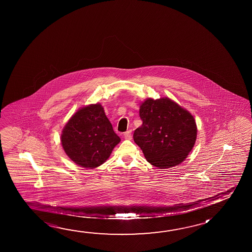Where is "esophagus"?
<instances>
[{
    "instance_id": "esophagus-1",
    "label": "esophagus",
    "mask_w": 252,
    "mask_h": 252,
    "mask_svg": "<svg viewBox=\"0 0 252 252\" xmlns=\"http://www.w3.org/2000/svg\"><path fill=\"white\" fill-rule=\"evenodd\" d=\"M124 136L126 140H131L132 139V132H131V130L125 132Z\"/></svg>"
}]
</instances>
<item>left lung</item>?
Listing matches in <instances>:
<instances>
[{
    "mask_svg": "<svg viewBox=\"0 0 252 252\" xmlns=\"http://www.w3.org/2000/svg\"><path fill=\"white\" fill-rule=\"evenodd\" d=\"M142 125L133 140L150 164L171 168L186 160L197 138L193 116L168 97L148 98L140 106Z\"/></svg>",
    "mask_w": 252,
    "mask_h": 252,
    "instance_id": "left-lung-1",
    "label": "left lung"
}]
</instances>
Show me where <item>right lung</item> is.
Instances as JSON below:
<instances>
[{"label":"right lung","instance_id":"right-lung-1","mask_svg":"<svg viewBox=\"0 0 252 252\" xmlns=\"http://www.w3.org/2000/svg\"><path fill=\"white\" fill-rule=\"evenodd\" d=\"M62 148L77 165L94 169L111 156L120 137L100 103L79 109L62 130Z\"/></svg>","mask_w":252,"mask_h":252}]
</instances>
